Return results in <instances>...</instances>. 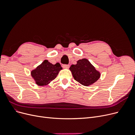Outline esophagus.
<instances>
[{
    "mask_svg": "<svg viewBox=\"0 0 135 135\" xmlns=\"http://www.w3.org/2000/svg\"><path fill=\"white\" fill-rule=\"evenodd\" d=\"M62 67H63V68H67V69H68V68H69V65H68V64H63V65H62Z\"/></svg>",
    "mask_w": 135,
    "mask_h": 135,
    "instance_id": "1",
    "label": "esophagus"
}]
</instances>
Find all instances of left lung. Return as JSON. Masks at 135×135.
Listing matches in <instances>:
<instances>
[{
	"mask_svg": "<svg viewBox=\"0 0 135 135\" xmlns=\"http://www.w3.org/2000/svg\"><path fill=\"white\" fill-rule=\"evenodd\" d=\"M74 79L81 84L88 86L100 77V73L86 58H83L72 64L69 68Z\"/></svg>",
	"mask_w": 135,
	"mask_h": 135,
	"instance_id": "left-lung-1",
	"label": "left lung"
}]
</instances>
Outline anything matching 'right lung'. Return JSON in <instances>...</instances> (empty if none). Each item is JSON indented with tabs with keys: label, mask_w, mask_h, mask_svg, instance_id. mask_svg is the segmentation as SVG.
I'll return each mask as SVG.
<instances>
[{
	"label": "right lung",
	"mask_w": 135,
	"mask_h": 135,
	"mask_svg": "<svg viewBox=\"0 0 135 135\" xmlns=\"http://www.w3.org/2000/svg\"><path fill=\"white\" fill-rule=\"evenodd\" d=\"M61 69L62 68L59 63L53 64L48 60H45L32 70L31 75L37 85L44 86L48 85L54 80Z\"/></svg>",
	"instance_id": "obj_1"
}]
</instances>
